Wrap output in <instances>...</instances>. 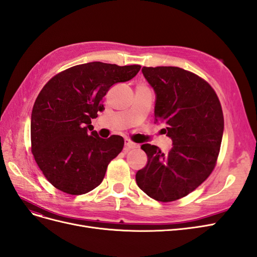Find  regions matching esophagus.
I'll return each mask as SVG.
<instances>
[{"instance_id": "1", "label": "esophagus", "mask_w": 257, "mask_h": 257, "mask_svg": "<svg viewBox=\"0 0 257 257\" xmlns=\"http://www.w3.org/2000/svg\"><path fill=\"white\" fill-rule=\"evenodd\" d=\"M137 147H138V145L130 141L128 138H125V141H124V150L125 151H128L131 149H135V148H137Z\"/></svg>"}]
</instances>
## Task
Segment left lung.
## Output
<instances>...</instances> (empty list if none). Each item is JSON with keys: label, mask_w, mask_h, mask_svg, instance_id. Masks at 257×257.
<instances>
[{"label": "left lung", "mask_w": 257, "mask_h": 257, "mask_svg": "<svg viewBox=\"0 0 257 257\" xmlns=\"http://www.w3.org/2000/svg\"><path fill=\"white\" fill-rule=\"evenodd\" d=\"M157 94L154 122L165 125L173 148L163 153L145 144L147 165L136 182L148 196L170 203L193 192L215 167L224 130L220 99L205 79L176 66L143 67Z\"/></svg>", "instance_id": "8db88e82"}]
</instances>
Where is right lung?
Masks as SVG:
<instances>
[{"mask_svg": "<svg viewBox=\"0 0 257 257\" xmlns=\"http://www.w3.org/2000/svg\"><path fill=\"white\" fill-rule=\"evenodd\" d=\"M141 67L90 62L65 69L44 85L31 115V150L54 188L81 195L102 183L124 139L90 133L91 119L104 109L103 97L111 85L132 79Z\"/></svg>", "mask_w": 257, "mask_h": 257, "instance_id": "1", "label": "right lung"}]
</instances>
